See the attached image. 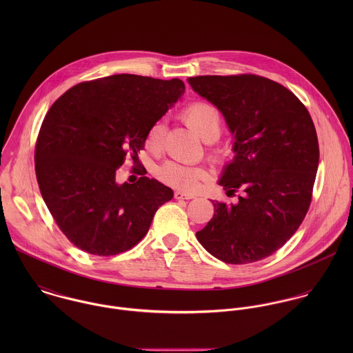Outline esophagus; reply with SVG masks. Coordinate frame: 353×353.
I'll return each instance as SVG.
<instances>
[{"instance_id": "1", "label": "esophagus", "mask_w": 353, "mask_h": 353, "mask_svg": "<svg viewBox=\"0 0 353 353\" xmlns=\"http://www.w3.org/2000/svg\"><path fill=\"white\" fill-rule=\"evenodd\" d=\"M174 197H175L176 200H192V199H194L193 194L183 193V192H175V193H174Z\"/></svg>"}]
</instances>
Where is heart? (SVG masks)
<instances>
[{
	"label": "heart",
	"mask_w": 353,
	"mask_h": 353,
	"mask_svg": "<svg viewBox=\"0 0 353 353\" xmlns=\"http://www.w3.org/2000/svg\"><path fill=\"white\" fill-rule=\"evenodd\" d=\"M181 117L188 128L197 133L206 143L216 141L221 133V115L219 110L210 103L194 101L182 111ZM165 126L163 121H156L152 123L144 139L145 147L150 151L157 152L161 150ZM156 176L171 188L193 192L200 186L201 182L208 179V172L205 168L197 165H183L174 161H167L156 168Z\"/></svg>",
	"instance_id": "b5f03b06"
}]
</instances>
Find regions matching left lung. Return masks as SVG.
Returning a JSON list of instances; mask_svg holds the SVG:
<instances>
[{"mask_svg": "<svg viewBox=\"0 0 353 353\" xmlns=\"http://www.w3.org/2000/svg\"><path fill=\"white\" fill-rule=\"evenodd\" d=\"M192 88L214 104L235 137L232 163L219 182L228 197L196 234L225 263L261 261L283 248L310 208L319 147L308 110L284 85L256 74L197 76Z\"/></svg>", "mask_w": 353, "mask_h": 353, "instance_id": "1", "label": "left lung"}]
</instances>
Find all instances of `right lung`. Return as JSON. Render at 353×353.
<instances>
[{
	"instance_id": "1",
	"label": "right lung",
	"mask_w": 353,
	"mask_h": 353,
	"mask_svg": "<svg viewBox=\"0 0 353 353\" xmlns=\"http://www.w3.org/2000/svg\"><path fill=\"white\" fill-rule=\"evenodd\" d=\"M183 94L179 79L114 74L76 84L52 103L35 145V172L52 219L77 249L128 252L172 199L156 179L118 185L115 172L129 153L136 164L152 123Z\"/></svg>"
}]
</instances>
